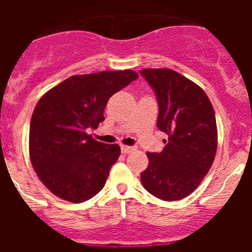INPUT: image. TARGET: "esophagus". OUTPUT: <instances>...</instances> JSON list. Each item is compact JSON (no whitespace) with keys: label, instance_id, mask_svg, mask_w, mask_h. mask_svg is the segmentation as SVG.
<instances>
[{"label":"esophagus","instance_id":"34e87169","mask_svg":"<svg viewBox=\"0 0 252 252\" xmlns=\"http://www.w3.org/2000/svg\"><path fill=\"white\" fill-rule=\"evenodd\" d=\"M136 150V148H135V146H121V151L124 154H131V153H133V151Z\"/></svg>","mask_w":252,"mask_h":252}]
</instances>
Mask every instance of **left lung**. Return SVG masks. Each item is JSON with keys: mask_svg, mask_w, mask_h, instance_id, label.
<instances>
[{"mask_svg": "<svg viewBox=\"0 0 252 252\" xmlns=\"http://www.w3.org/2000/svg\"><path fill=\"white\" fill-rule=\"evenodd\" d=\"M157 95V126L168 135L161 153H148L144 188L162 201H179L197 188L217 150L213 107L201 87L171 69H142Z\"/></svg>", "mask_w": 252, "mask_h": 252, "instance_id": "obj_1", "label": "left lung"}]
</instances>
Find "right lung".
Returning a JSON list of instances; mask_svg holds the SVG:
<instances>
[{
  "instance_id": "right-lung-1",
  "label": "right lung",
  "mask_w": 252,
  "mask_h": 252,
  "mask_svg": "<svg viewBox=\"0 0 252 252\" xmlns=\"http://www.w3.org/2000/svg\"><path fill=\"white\" fill-rule=\"evenodd\" d=\"M137 78L133 70L73 75L37 102L30 122L31 164L57 197L81 203L103 188L121 150L87 131L98 127L108 99Z\"/></svg>"
}]
</instances>
